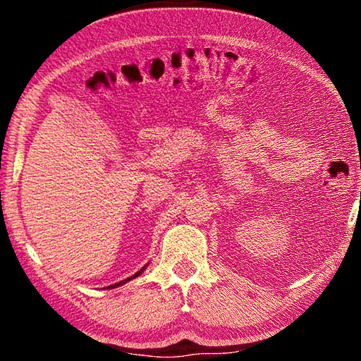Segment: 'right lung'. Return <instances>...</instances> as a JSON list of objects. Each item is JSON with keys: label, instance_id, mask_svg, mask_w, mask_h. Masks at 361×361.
Instances as JSON below:
<instances>
[{"label": "right lung", "instance_id": "1", "mask_svg": "<svg viewBox=\"0 0 361 361\" xmlns=\"http://www.w3.org/2000/svg\"><path fill=\"white\" fill-rule=\"evenodd\" d=\"M148 264H149V262H148ZM148 264H146V266H143L142 269H140V271H138V272H135V274H133V276H130L129 279H126V280H121V282H118V283H114V285H109V286H108V288H118V286H122V285H124V283H127V282H130V280H132V279H135V277H138V276H142V272L145 271V269H146V267H148Z\"/></svg>", "mask_w": 361, "mask_h": 361}]
</instances>
